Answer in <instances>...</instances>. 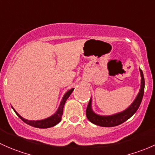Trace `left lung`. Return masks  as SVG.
Instances as JSON below:
<instances>
[{"label":"left lung","mask_w":155,"mask_h":155,"mask_svg":"<svg viewBox=\"0 0 155 155\" xmlns=\"http://www.w3.org/2000/svg\"><path fill=\"white\" fill-rule=\"evenodd\" d=\"M140 75H141V87H140V92L135 98L133 103L122 112L116 114L111 115V116H100L93 112L92 109V100L89 101L88 106L86 110V115L89 122L95 124L96 125L101 126V127H114V126L119 125L123 123L127 119H130L137 110H138L142 99H143V95H144V88H145V80L143 77V71L140 68Z\"/></svg>","instance_id":"1"}]
</instances>
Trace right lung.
I'll use <instances>...</instances> for the list:
<instances>
[{"label":"right lung","instance_id":"obj_1","mask_svg":"<svg viewBox=\"0 0 155 155\" xmlns=\"http://www.w3.org/2000/svg\"><path fill=\"white\" fill-rule=\"evenodd\" d=\"M74 90V88L71 89L70 90H68V92L63 95V99H62L61 102L60 104V106H59L58 110H57V112L54 113V115H52L50 117L47 118V119H42V120H37V121H30L28 120V119H24L23 117L20 116L16 111L15 110L13 107H12V108L13 109V110L15 111V113H16L17 116L23 121L24 122H25L26 124L29 125L30 126H33V127H39V128H48V127H53V126H55L56 125L59 123V122L61 121L62 116H63V107H64L65 103H66V100L68 99V97L70 96V95L71 94V92Z\"/></svg>","mask_w":155,"mask_h":155}]
</instances>
